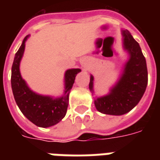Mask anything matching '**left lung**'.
<instances>
[{
    "label": "left lung",
    "instance_id": "obj_1",
    "mask_svg": "<svg viewBox=\"0 0 160 160\" xmlns=\"http://www.w3.org/2000/svg\"><path fill=\"white\" fill-rule=\"evenodd\" d=\"M122 48L128 58L109 93L94 98L95 107L103 114L121 116L129 112L140 102L148 86L147 62L141 47L128 30H122ZM93 85L94 77L91 74L89 89L92 94Z\"/></svg>",
    "mask_w": 160,
    "mask_h": 160
}]
</instances>
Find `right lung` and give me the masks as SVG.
I'll list each match as a JSON object with an SVG mask.
<instances>
[{
  "mask_svg": "<svg viewBox=\"0 0 160 160\" xmlns=\"http://www.w3.org/2000/svg\"><path fill=\"white\" fill-rule=\"evenodd\" d=\"M30 35L24 38L14 56L12 66L11 85L16 104L23 115L38 127L49 128L62 120L67 113L68 96L80 68H70L64 74V92L61 97L42 95L33 92L21 76L19 65L25 52L26 42Z\"/></svg>",
  "mask_w": 160,
  "mask_h": 160,
  "instance_id": "1",
  "label": "right lung"
}]
</instances>
